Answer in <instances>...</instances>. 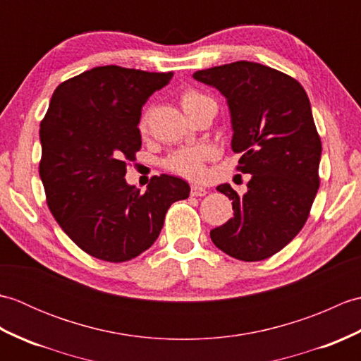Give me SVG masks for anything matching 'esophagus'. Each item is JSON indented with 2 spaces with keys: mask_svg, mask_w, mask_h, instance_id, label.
<instances>
[{
  "mask_svg": "<svg viewBox=\"0 0 361 361\" xmlns=\"http://www.w3.org/2000/svg\"><path fill=\"white\" fill-rule=\"evenodd\" d=\"M206 194H208V190H206L203 186H198V185L190 186V195L192 197H204Z\"/></svg>",
  "mask_w": 361,
  "mask_h": 361,
  "instance_id": "esophagus-1",
  "label": "esophagus"
}]
</instances>
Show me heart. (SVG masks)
I'll list each match as a JSON object with an SVG mask.
<instances>
[{"label":"heart","mask_w":361,"mask_h":361,"mask_svg":"<svg viewBox=\"0 0 361 361\" xmlns=\"http://www.w3.org/2000/svg\"><path fill=\"white\" fill-rule=\"evenodd\" d=\"M206 102H211L208 96H204L200 91L195 90H186L180 97V104L183 110L188 114H192L198 106H202ZM147 118L149 113H144L140 119V132H145L147 130ZM214 157V149L209 145H197V147H185L172 152L164 161L163 167L166 171L176 173L180 176H185L189 180H200L204 175L206 163Z\"/></svg>","instance_id":"1"}]
</instances>
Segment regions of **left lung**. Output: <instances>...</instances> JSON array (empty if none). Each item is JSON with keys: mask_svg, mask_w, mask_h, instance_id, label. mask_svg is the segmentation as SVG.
<instances>
[{"mask_svg": "<svg viewBox=\"0 0 361 361\" xmlns=\"http://www.w3.org/2000/svg\"><path fill=\"white\" fill-rule=\"evenodd\" d=\"M228 99L237 171L251 173L248 192L217 190L233 200L234 216L211 239L245 262L271 257L295 239L309 219L319 188L321 137L307 93L288 74L255 62L194 73Z\"/></svg>", "mask_w": 361, "mask_h": 361, "instance_id": "8db88e82", "label": "left lung"}]
</instances>
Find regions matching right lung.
I'll return each instance as SVG.
<instances>
[{"label":"right lung","instance_id":"right-lung-1","mask_svg":"<svg viewBox=\"0 0 361 361\" xmlns=\"http://www.w3.org/2000/svg\"><path fill=\"white\" fill-rule=\"evenodd\" d=\"M172 75L93 68L60 83L40 122L46 203L66 235L96 259L140 256L158 239L171 204L189 197L176 176H153L145 192L124 178L142 144V105Z\"/></svg>","mask_w":361,"mask_h":361}]
</instances>
